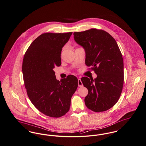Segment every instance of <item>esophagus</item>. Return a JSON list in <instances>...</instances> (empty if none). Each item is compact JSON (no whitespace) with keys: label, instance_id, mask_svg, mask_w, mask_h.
<instances>
[{"label":"esophagus","instance_id":"esophagus-1","mask_svg":"<svg viewBox=\"0 0 146 146\" xmlns=\"http://www.w3.org/2000/svg\"><path fill=\"white\" fill-rule=\"evenodd\" d=\"M78 87H80V88L83 87V84H82V81H81V80L80 78H78Z\"/></svg>","mask_w":146,"mask_h":146}]
</instances>
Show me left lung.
<instances>
[{
	"instance_id": "obj_1",
	"label": "left lung",
	"mask_w": 146,
	"mask_h": 146,
	"mask_svg": "<svg viewBox=\"0 0 146 146\" xmlns=\"http://www.w3.org/2000/svg\"><path fill=\"white\" fill-rule=\"evenodd\" d=\"M75 41L85 49V64L92 66L97 78H81L88 88L85 103L88 109L100 112L113 107L121 96L124 81L123 60L115 39L103 30L74 32Z\"/></svg>"
}]
</instances>
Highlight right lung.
I'll list each match as a JSON object with an SVG mask.
<instances>
[{
  "label": "right lung",
  "instance_id": "add662e5",
  "mask_svg": "<svg viewBox=\"0 0 146 146\" xmlns=\"http://www.w3.org/2000/svg\"><path fill=\"white\" fill-rule=\"evenodd\" d=\"M72 33L40 35L30 44L23 58L22 71L28 96L34 106L48 116L65 115L78 88L76 76L70 75L59 81L53 70L61 65L62 48Z\"/></svg>",
  "mask_w": 146,
  "mask_h": 146
}]
</instances>
